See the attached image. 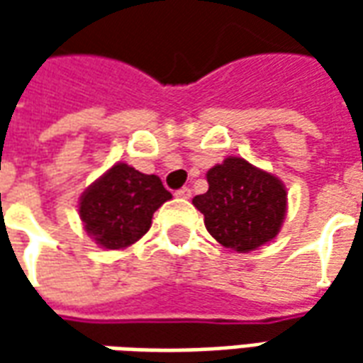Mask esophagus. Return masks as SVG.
Here are the masks:
<instances>
[{"label":"esophagus","instance_id":"34e87169","mask_svg":"<svg viewBox=\"0 0 363 363\" xmlns=\"http://www.w3.org/2000/svg\"><path fill=\"white\" fill-rule=\"evenodd\" d=\"M174 196H177V198H190V196H192V190H190L189 186H182L181 190H177V192H174Z\"/></svg>","mask_w":363,"mask_h":363}]
</instances>
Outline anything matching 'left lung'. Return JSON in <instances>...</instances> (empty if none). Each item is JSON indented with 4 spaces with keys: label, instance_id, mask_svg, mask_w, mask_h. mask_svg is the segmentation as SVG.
Instances as JSON below:
<instances>
[{
    "label": "left lung",
    "instance_id": "left-lung-1",
    "mask_svg": "<svg viewBox=\"0 0 363 363\" xmlns=\"http://www.w3.org/2000/svg\"><path fill=\"white\" fill-rule=\"evenodd\" d=\"M208 192L192 200L204 213L206 229L225 249L249 252L278 235L288 192L274 174L241 157H228L208 171Z\"/></svg>",
    "mask_w": 363,
    "mask_h": 363
}]
</instances>
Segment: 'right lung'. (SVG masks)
Masks as SVG:
<instances>
[{"label": "right lung", "mask_w": 363, "mask_h": 363, "mask_svg": "<svg viewBox=\"0 0 363 363\" xmlns=\"http://www.w3.org/2000/svg\"><path fill=\"white\" fill-rule=\"evenodd\" d=\"M171 200L157 174H143L116 163L83 192L79 218L85 231L104 249H126L151 228L159 206Z\"/></svg>", "instance_id": "right-lung-1"}]
</instances>
